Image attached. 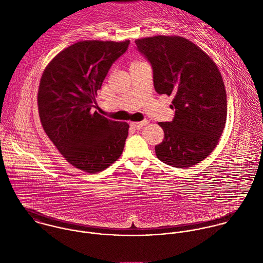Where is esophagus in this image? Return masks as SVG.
<instances>
[{"label":"esophagus","instance_id":"esophagus-1","mask_svg":"<svg viewBox=\"0 0 263 263\" xmlns=\"http://www.w3.org/2000/svg\"><path fill=\"white\" fill-rule=\"evenodd\" d=\"M147 124H149V120H147V119L140 121V122H130V125L137 129H141L143 126H145Z\"/></svg>","mask_w":263,"mask_h":263}]
</instances>
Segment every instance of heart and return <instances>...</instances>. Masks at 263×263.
Segmentation results:
<instances>
[{"label":"heart","mask_w":263,"mask_h":263,"mask_svg":"<svg viewBox=\"0 0 263 263\" xmlns=\"http://www.w3.org/2000/svg\"><path fill=\"white\" fill-rule=\"evenodd\" d=\"M136 64H140V63H138V62H136V63H133V65H136Z\"/></svg>","instance_id":"obj_1"}]
</instances>
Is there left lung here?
<instances>
[{
	"instance_id": "8db88e82",
	"label": "left lung",
	"mask_w": 263,
	"mask_h": 263,
	"mask_svg": "<svg viewBox=\"0 0 263 263\" xmlns=\"http://www.w3.org/2000/svg\"><path fill=\"white\" fill-rule=\"evenodd\" d=\"M153 69L158 94L173 96L175 115L159 122L164 141L155 147L160 161L176 168L205 159L219 143L227 119V95L215 62L197 45L180 36L158 35L136 40Z\"/></svg>"
}]
</instances>
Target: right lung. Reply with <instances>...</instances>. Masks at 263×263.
<instances>
[{
    "label": "right lung",
    "mask_w": 263,
    "mask_h": 263,
    "mask_svg": "<svg viewBox=\"0 0 263 263\" xmlns=\"http://www.w3.org/2000/svg\"><path fill=\"white\" fill-rule=\"evenodd\" d=\"M129 40L79 41L45 68L38 89V111L47 137L76 168L100 172L122 154L129 125L93 111V102L113 63Z\"/></svg>",
    "instance_id": "add662e5"
}]
</instances>
